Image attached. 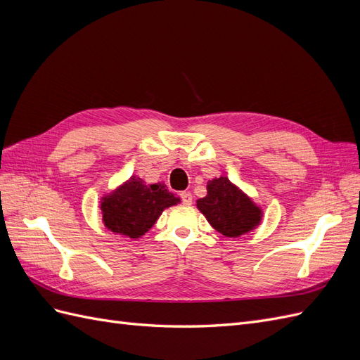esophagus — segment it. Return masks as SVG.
I'll return each instance as SVG.
<instances>
[{
	"label": "esophagus",
	"mask_w": 360,
	"mask_h": 360,
	"mask_svg": "<svg viewBox=\"0 0 360 360\" xmlns=\"http://www.w3.org/2000/svg\"><path fill=\"white\" fill-rule=\"evenodd\" d=\"M180 198H181V202L184 205H191L192 204V193L191 192H181L180 193Z\"/></svg>",
	"instance_id": "obj_1"
}]
</instances>
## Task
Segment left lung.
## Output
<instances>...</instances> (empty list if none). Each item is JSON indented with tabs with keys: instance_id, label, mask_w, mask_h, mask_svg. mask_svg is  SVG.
Segmentation results:
<instances>
[{
	"instance_id": "8db88e82",
	"label": "left lung",
	"mask_w": 360,
	"mask_h": 360,
	"mask_svg": "<svg viewBox=\"0 0 360 360\" xmlns=\"http://www.w3.org/2000/svg\"><path fill=\"white\" fill-rule=\"evenodd\" d=\"M197 207L214 230L226 237H238L254 230L263 214L228 177L207 183V195L197 201Z\"/></svg>"
}]
</instances>
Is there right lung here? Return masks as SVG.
Returning a JSON list of instances; mask_svg holds the SVG:
<instances>
[{"label":"right lung","instance_id":"obj_1","mask_svg":"<svg viewBox=\"0 0 360 360\" xmlns=\"http://www.w3.org/2000/svg\"><path fill=\"white\" fill-rule=\"evenodd\" d=\"M177 202L180 198L167 189L165 183L146 184L143 179L132 176L102 198L101 210L108 230L139 238L156 224L167 207Z\"/></svg>","mask_w":360,"mask_h":360}]
</instances>
